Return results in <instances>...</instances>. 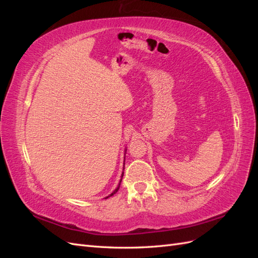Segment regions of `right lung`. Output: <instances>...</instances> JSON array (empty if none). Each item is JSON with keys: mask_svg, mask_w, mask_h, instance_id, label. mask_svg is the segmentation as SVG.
Returning a JSON list of instances; mask_svg holds the SVG:
<instances>
[{"mask_svg": "<svg viewBox=\"0 0 258 258\" xmlns=\"http://www.w3.org/2000/svg\"><path fill=\"white\" fill-rule=\"evenodd\" d=\"M126 151H127V148H126V150H124V157H126ZM123 165H124V163H123ZM124 169V168H123ZM122 175H123V171H122V173H121V178H120V181H119V183H118V186H117L116 187V188H115V190L111 194V195H108V196L107 197H105L104 199H106V198H108V197H111V196H113V195L114 194H116L117 192V190H118L119 189V187H120V183H121V179H122Z\"/></svg>", "mask_w": 258, "mask_h": 258, "instance_id": "add662e5", "label": "right lung"}]
</instances>
